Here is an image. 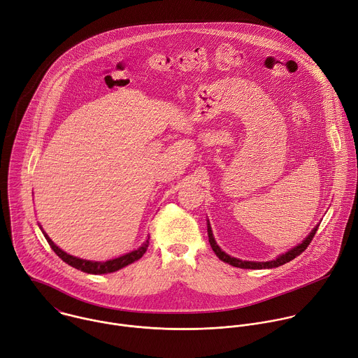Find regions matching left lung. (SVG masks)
<instances>
[{
	"mask_svg": "<svg viewBox=\"0 0 358 358\" xmlns=\"http://www.w3.org/2000/svg\"><path fill=\"white\" fill-rule=\"evenodd\" d=\"M316 230H317V226L310 231V234L306 237V239H305L301 245H298V246L294 248L292 250L287 252L285 255L280 256L278 259H275V260H273V262H266V263H256V262H243V260L230 257V256H227L226 253H223V252L219 249V246L216 245V242H215V239H213V236H212L210 226H209V223H208V237H209V243H210V248H212V250L215 252V255H216L222 262H224V263H227V264H230V266H233V267L252 268V270H257V268H259V270H260V268H275V267H280V266H282V264H285V263H289L291 260H294V259L298 257L302 252L306 250V248L309 246V243H310L312 239H313V236H315Z\"/></svg>",
	"mask_w": 358,
	"mask_h": 358,
	"instance_id": "1",
	"label": "left lung"
}]
</instances>
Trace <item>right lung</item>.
Returning <instances> with one entry per match:
<instances>
[{
	"label": "right lung",
	"instance_id": "1",
	"mask_svg": "<svg viewBox=\"0 0 358 358\" xmlns=\"http://www.w3.org/2000/svg\"><path fill=\"white\" fill-rule=\"evenodd\" d=\"M46 241L49 243V246L52 248V250L64 262L67 263L69 266L77 268V270H81L84 273H88V274H108V273H113V271H117L121 270L122 267H127L128 264H132L134 262L139 260L148 250L149 248V241H146V243L139 248L138 250L135 252H131L122 257H117V259H113V260H108V262H88V260H83V259H77L74 256H70L67 253H64L63 250H60L52 241L50 237L43 233Z\"/></svg>",
	"mask_w": 358,
	"mask_h": 358
}]
</instances>
